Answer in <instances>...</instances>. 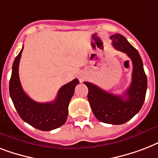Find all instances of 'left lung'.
<instances>
[{
	"mask_svg": "<svg viewBox=\"0 0 158 158\" xmlns=\"http://www.w3.org/2000/svg\"><path fill=\"white\" fill-rule=\"evenodd\" d=\"M110 38L113 47L127 54L132 61V82L130 87L121 97L106 92L89 82L84 83L89 89L88 99L97 119L106 124L121 125L134 117L142 108L148 80L138 51L121 34L115 33Z\"/></svg>",
	"mask_w": 158,
	"mask_h": 158,
	"instance_id": "1",
	"label": "left lung"
}]
</instances>
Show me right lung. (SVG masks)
<instances>
[{
    "mask_svg": "<svg viewBox=\"0 0 158 158\" xmlns=\"http://www.w3.org/2000/svg\"><path fill=\"white\" fill-rule=\"evenodd\" d=\"M23 48L15 59L10 79V95L14 106L21 119L38 130L49 131L60 127L66 121L69 101L79 80L74 79L63 85L53 102L40 103L33 101L23 90L19 77V64Z\"/></svg>",
    "mask_w": 158,
    "mask_h": 158,
    "instance_id": "1",
    "label": "right lung"
}]
</instances>
